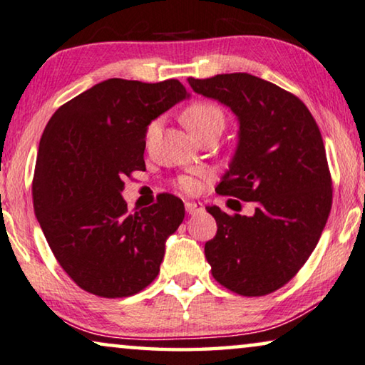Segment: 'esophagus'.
I'll use <instances>...</instances> for the list:
<instances>
[{
  "label": "esophagus",
  "mask_w": 365,
  "mask_h": 365,
  "mask_svg": "<svg viewBox=\"0 0 365 365\" xmlns=\"http://www.w3.org/2000/svg\"><path fill=\"white\" fill-rule=\"evenodd\" d=\"M186 212L189 214V215H194V214H199V212H202L204 210V205L200 204V202H192V200H187L186 204Z\"/></svg>",
  "instance_id": "34e87169"
}]
</instances>
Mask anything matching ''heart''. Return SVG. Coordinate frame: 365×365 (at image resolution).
Instances as JSON below:
<instances>
[{"instance_id":"obj_1","label":"heart","mask_w":365,"mask_h":365,"mask_svg":"<svg viewBox=\"0 0 365 365\" xmlns=\"http://www.w3.org/2000/svg\"><path fill=\"white\" fill-rule=\"evenodd\" d=\"M182 123L187 126L189 131L195 136H200L209 133V131H222L225 126V115L217 103L209 102V100H195V102L189 103L181 113ZM160 121L155 120L148 125L146 128V140H150L155 131L158 130ZM178 186L182 191H194L195 181L191 178H181L178 181Z\"/></svg>"}]
</instances>
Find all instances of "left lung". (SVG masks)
<instances>
[{
  "instance_id": "left-lung-1",
  "label": "left lung",
  "mask_w": 365,
  "mask_h": 365,
  "mask_svg": "<svg viewBox=\"0 0 365 365\" xmlns=\"http://www.w3.org/2000/svg\"><path fill=\"white\" fill-rule=\"evenodd\" d=\"M239 118V145L217 194L257 204L252 217L207 212L217 234L204 247L212 277L242 297H263L304 265L329 217L332 181L318 123L297 95L250 73L189 77Z\"/></svg>"
}]
</instances>
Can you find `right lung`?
I'll return each instance as SVG.
<instances>
[{
  "instance_id": "obj_1",
  "label": "right lung",
  "mask_w": 365,
  "mask_h": 365,
  "mask_svg": "<svg viewBox=\"0 0 365 365\" xmlns=\"http://www.w3.org/2000/svg\"><path fill=\"white\" fill-rule=\"evenodd\" d=\"M187 97L176 78H108L57 108L39 141L33 204L56 260L77 287L103 298L145 289L160 273L165 242L184 219L173 194L140 212L121 197L145 171L151 120Z\"/></svg>"
}]
</instances>
